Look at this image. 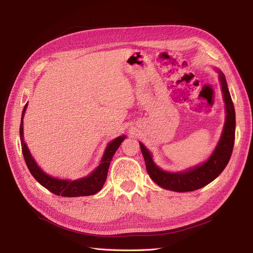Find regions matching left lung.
I'll use <instances>...</instances> for the list:
<instances>
[{"mask_svg": "<svg viewBox=\"0 0 253 253\" xmlns=\"http://www.w3.org/2000/svg\"><path fill=\"white\" fill-rule=\"evenodd\" d=\"M217 72L219 74V81L224 95L227 115L220 139L215 150L213 151L206 163L195 166L194 168H191V169L183 172H167L154 164L149 150L139 142L145 168H147L150 177L164 189L175 191V192H188V191L201 189L215 179L224 171L229 160H230L235 138V111L230 93H229L225 75L220 71Z\"/></svg>", "mask_w": 253, "mask_h": 253, "instance_id": "obj_1", "label": "left lung"}]
</instances>
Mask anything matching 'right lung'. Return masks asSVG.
Here are the masks:
<instances>
[{
    "mask_svg": "<svg viewBox=\"0 0 253 253\" xmlns=\"http://www.w3.org/2000/svg\"><path fill=\"white\" fill-rule=\"evenodd\" d=\"M27 108V103L24 106V110L22 112L21 125H20V138L22 145V153L24 156L26 166L28 170L32 173L35 179L42 185L44 188H46L50 192L56 195H61L64 197H78V196H88L94 195L100 191L104 185L106 176H108L109 167L112 162V158L117 151L121 142L125 140L126 136H119L116 139L112 140L108 147L105 149L102 159L96 170L91 172L88 176L77 179V180H65V179H58L53 178L51 176L47 175L43 172L39 167H38L35 159L27 148L26 143L24 142V136H23V117Z\"/></svg>",
    "mask_w": 253,
    "mask_h": 253,
    "instance_id": "1",
    "label": "right lung"
}]
</instances>
